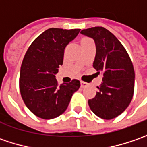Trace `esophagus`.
<instances>
[{"label":"esophagus","mask_w":147,"mask_h":147,"mask_svg":"<svg viewBox=\"0 0 147 147\" xmlns=\"http://www.w3.org/2000/svg\"><path fill=\"white\" fill-rule=\"evenodd\" d=\"M80 86H81V88H87L88 86V83L86 82H83V81H81V82H80Z\"/></svg>","instance_id":"obj_1"}]
</instances>
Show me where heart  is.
I'll use <instances>...</instances> for the list:
<instances>
[{"label":"heart","mask_w":147,"mask_h":147,"mask_svg":"<svg viewBox=\"0 0 147 147\" xmlns=\"http://www.w3.org/2000/svg\"><path fill=\"white\" fill-rule=\"evenodd\" d=\"M84 39H88V38H84Z\"/></svg>","instance_id":"b5f03b06"}]
</instances>
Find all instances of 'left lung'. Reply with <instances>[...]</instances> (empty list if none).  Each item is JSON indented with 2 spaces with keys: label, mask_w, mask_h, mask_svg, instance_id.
<instances>
[{
  "label": "left lung",
  "mask_w": 147,
  "mask_h": 147,
  "mask_svg": "<svg viewBox=\"0 0 147 147\" xmlns=\"http://www.w3.org/2000/svg\"><path fill=\"white\" fill-rule=\"evenodd\" d=\"M96 44L93 68L103 74L96 96L88 100L90 109L104 119H112L127 109L133 99L135 73L133 63L121 42L103 27L81 31Z\"/></svg>",
  "instance_id": "8db88e82"
}]
</instances>
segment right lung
<instances>
[{"label":"right lung","instance_id":"add662e5","mask_svg":"<svg viewBox=\"0 0 147 147\" xmlns=\"http://www.w3.org/2000/svg\"><path fill=\"white\" fill-rule=\"evenodd\" d=\"M79 31L49 28L32 42L24 55L20 69V93L28 110L41 119H51L62 115L80 88L77 79L59 85L55 78L63 65L66 46Z\"/></svg>","mask_w":147,"mask_h":147}]
</instances>
